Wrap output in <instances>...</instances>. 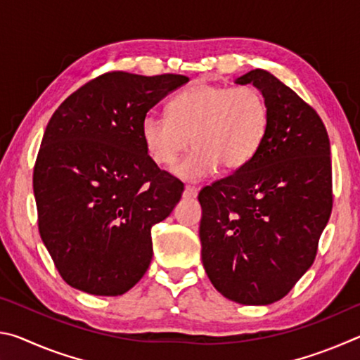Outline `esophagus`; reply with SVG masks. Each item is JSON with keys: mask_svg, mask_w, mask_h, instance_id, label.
Returning a JSON list of instances; mask_svg holds the SVG:
<instances>
[{"mask_svg": "<svg viewBox=\"0 0 360 360\" xmlns=\"http://www.w3.org/2000/svg\"><path fill=\"white\" fill-rule=\"evenodd\" d=\"M198 195V188L193 187V186H186L184 187V193H182V197L184 198H195Z\"/></svg>", "mask_w": 360, "mask_h": 360, "instance_id": "1", "label": "esophagus"}]
</instances>
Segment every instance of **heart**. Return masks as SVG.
Here are the masks:
<instances>
[{
	"instance_id": "b5f03b06",
	"label": "heart",
	"mask_w": 360,
	"mask_h": 360,
	"mask_svg": "<svg viewBox=\"0 0 360 360\" xmlns=\"http://www.w3.org/2000/svg\"><path fill=\"white\" fill-rule=\"evenodd\" d=\"M169 117L150 112L141 124L143 144L158 167L173 165L187 149L193 150L174 167L186 181H202L219 167L233 172L257 154L266 136L270 112L265 96L251 85L225 87L195 84L174 96Z\"/></svg>"
}]
</instances>
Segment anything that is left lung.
I'll use <instances>...</instances> for the list:
<instances>
[{
    "mask_svg": "<svg viewBox=\"0 0 360 360\" xmlns=\"http://www.w3.org/2000/svg\"><path fill=\"white\" fill-rule=\"evenodd\" d=\"M265 96L270 122L257 154L203 187L200 241L206 275L229 300H281L313 265L332 212L330 141L314 109L264 70L235 79Z\"/></svg>",
    "mask_w": 360,
    "mask_h": 360,
    "instance_id": "8db88e82",
    "label": "left lung"
}]
</instances>
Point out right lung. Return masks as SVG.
<instances>
[{"instance_id":"1","label":"right lung","mask_w":360,"mask_h":360,"mask_svg":"<svg viewBox=\"0 0 360 360\" xmlns=\"http://www.w3.org/2000/svg\"><path fill=\"white\" fill-rule=\"evenodd\" d=\"M187 76L106 72L70 95L49 120L33 173L41 238L71 288L115 297L152 260V225L181 200L141 138L150 108Z\"/></svg>"}]
</instances>
